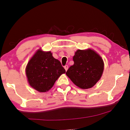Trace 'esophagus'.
Segmentation results:
<instances>
[{
    "label": "esophagus",
    "mask_w": 130,
    "mask_h": 130,
    "mask_svg": "<svg viewBox=\"0 0 130 130\" xmlns=\"http://www.w3.org/2000/svg\"><path fill=\"white\" fill-rule=\"evenodd\" d=\"M64 68L65 69V71H67L68 70V66L67 65H66L64 66Z\"/></svg>",
    "instance_id": "esophagus-1"
}]
</instances>
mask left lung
Wrapping results in <instances>:
<instances>
[{"instance_id":"1","label":"left lung","mask_w":130,"mask_h":130,"mask_svg":"<svg viewBox=\"0 0 130 130\" xmlns=\"http://www.w3.org/2000/svg\"><path fill=\"white\" fill-rule=\"evenodd\" d=\"M74 64L66 74L81 89L91 88L102 76L104 63L102 58L92 50H78L73 56Z\"/></svg>"}]
</instances>
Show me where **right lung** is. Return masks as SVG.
Segmentation results:
<instances>
[{
    "label": "right lung",
    "instance_id": "right-lung-1",
    "mask_svg": "<svg viewBox=\"0 0 130 130\" xmlns=\"http://www.w3.org/2000/svg\"><path fill=\"white\" fill-rule=\"evenodd\" d=\"M66 71L60 61L50 51L38 50L28 62L26 75L30 86L40 92L48 91Z\"/></svg>",
    "mask_w": 130,
    "mask_h": 130
}]
</instances>
